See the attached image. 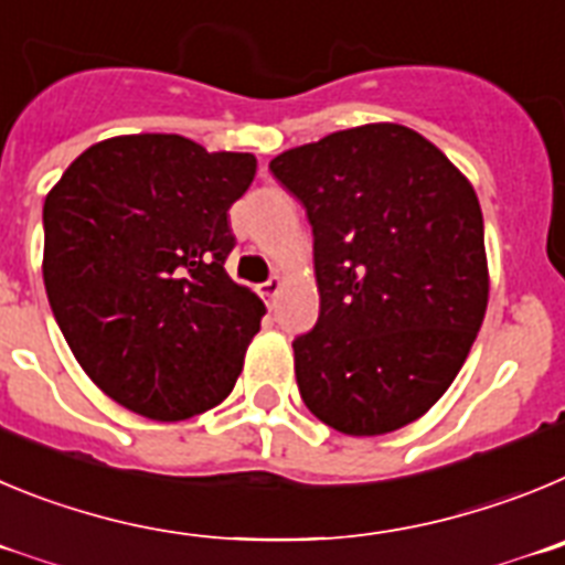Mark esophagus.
Here are the masks:
<instances>
[{
    "label": "esophagus",
    "mask_w": 565,
    "mask_h": 565,
    "mask_svg": "<svg viewBox=\"0 0 565 565\" xmlns=\"http://www.w3.org/2000/svg\"><path fill=\"white\" fill-rule=\"evenodd\" d=\"M278 292H281V278H278V276H273L270 281H264L262 287H258V295H262L264 303H270V307L276 303Z\"/></svg>",
    "instance_id": "34e87169"
}]
</instances>
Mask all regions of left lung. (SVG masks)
Returning <instances> with one entry per match:
<instances>
[{"mask_svg":"<svg viewBox=\"0 0 565 565\" xmlns=\"http://www.w3.org/2000/svg\"><path fill=\"white\" fill-rule=\"evenodd\" d=\"M270 171L312 225L320 312L292 340L301 399L349 436L419 419L484 320L479 196L430 140L396 124L334 131Z\"/></svg>","mask_w":565,"mask_h":565,"instance_id":"left-lung-1","label":"left lung"}]
</instances>
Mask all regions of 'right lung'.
Wrapping results in <instances>:
<instances>
[{"label":"right lung","mask_w":565,"mask_h":565,"mask_svg":"<svg viewBox=\"0 0 565 565\" xmlns=\"http://www.w3.org/2000/svg\"><path fill=\"white\" fill-rule=\"evenodd\" d=\"M256 157L180 135L95 143L44 200V287L61 334L104 394L188 419L236 385L264 303L225 273L233 202Z\"/></svg>","instance_id":"1"}]
</instances>
